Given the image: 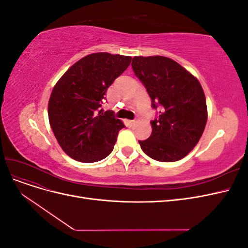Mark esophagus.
Masks as SVG:
<instances>
[{
	"instance_id": "34e87169",
	"label": "esophagus",
	"mask_w": 248,
	"mask_h": 248,
	"mask_svg": "<svg viewBox=\"0 0 248 248\" xmlns=\"http://www.w3.org/2000/svg\"><path fill=\"white\" fill-rule=\"evenodd\" d=\"M137 123V121L136 120H131V121H129V124H130V126H132V125H134Z\"/></svg>"
}]
</instances>
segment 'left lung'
I'll return each mask as SVG.
<instances>
[{
  "instance_id": "8db88e82",
  "label": "left lung",
  "mask_w": 248,
  "mask_h": 248,
  "mask_svg": "<svg viewBox=\"0 0 248 248\" xmlns=\"http://www.w3.org/2000/svg\"><path fill=\"white\" fill-rule=\"evenodd\" d=\"M132 69L145 86L152 108V133L139 140L146 155L161 162L182 159L196 147L207 123L206 97L200 81L167 57H134Z\"/></svg>"
}]
</instances>
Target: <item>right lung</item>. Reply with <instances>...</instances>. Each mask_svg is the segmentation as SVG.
I'll return each mask as SVG.
<instances>
[{
	"label": "right lung",
	"instance_id": "obj_1",
	"mask_svg": "<svg viewBox=\"0 0 248 248\" xmlns=\"http://www.w3.org/2000/svg\"><path fill=\"white\" fill-rule=\"evenodd\" d=\"M131 57L97 52L80 59L57 82L48 102L49 124L63 151L80 162L108 156L125 125L102 108L108 87Z\"/></svg>",
	"mask_w": 248,
	"mask_h": 248
}]
</instances>
